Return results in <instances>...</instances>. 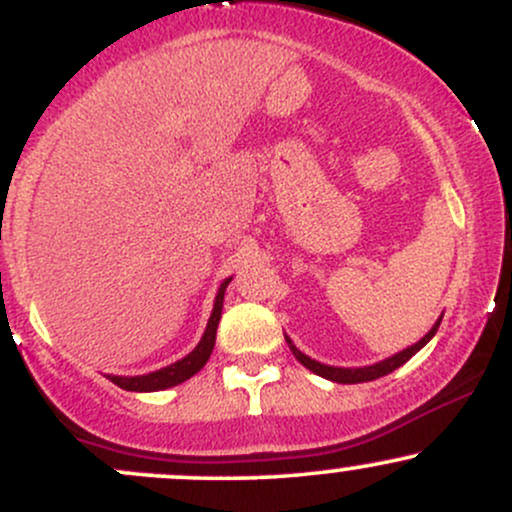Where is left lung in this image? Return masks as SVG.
I'll return each instance as SVG.
<instances>
[{
    "label": "left lung",
    "mask_w": 512,
    "mask_h": 512,
    "mask_svg": "<svg viewBox=\"0 0 512 512\" xmlns=\"http://www.w3.org/2000/svg\"><path fill=\"white\" fill-rule=\"evenodd\" d=\"M440 320H443V315L438 317L436 325H433L431 330H428V332L424 334V337H421L419 342H416V344L407 346V349L399 351V354H395V356L385 358V361H378V363H373V366H363V368H339V366H325V363L315 361V358L305 356L301 349H296V344H293L289 337H286V342H289V349L293 351V356H296L298 361H301L305 368L313 370L315 375H320V378L332 380V383L354 385V383H368V380H378V378H383V375L392 373V370H395V368L404 366V363H407L409 358L416 354V351L424 349V346H426L428 342H431L433 337H436V332H438V327H440Z\"/></svg>",
    "instance_id": "8db88e82"
}]
</instances>
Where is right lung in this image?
I'll return each mask as SVG.
<instances>
[{
    "mask_svg": "<svg viewBox=\"0 0 512 512\" xmlns=\"http://www.w3.org/2000/svg\"><path fill=\"white\" fill-rule=\"evenodd\" d=\"M233 276L221 281L219 291H216L214 298V310H211V317L207 322V330H204L202 339L195 349L190 351L185 358L180 361L170 363L166 368H158L154 373H146V375H108L110 383H115L117 387L127 392H158V390H168V387H175L185 380H190L192 375L199 373L204 366H207L211 351H214L216 344V327H219L221 320V310H223V293H226V286L231 284Z\"/></svg>",
    "mask_w": 512,
    "mask_h": 512,
    "instance_id": "1",
    "label": "right lung"
}]
</instances>
